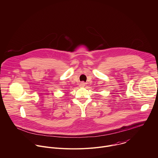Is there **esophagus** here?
<instances>
[{
  "label": "esophagus",
  "mask_w": 158,
  "mask_h": 158,
  "mask_svg": "<svg viewBox=\"0 0 158 158\" xmlns=\"http://www.w3.org/2000/svg\"><path fill=\"white\" fill-rule=\"evenodd\" d=\"M85 86V83H84V82H81L80 84V86L81 87V88H83V87H84Z\"/></svg>",
  "instance_id": "1"
}]
</instances>
